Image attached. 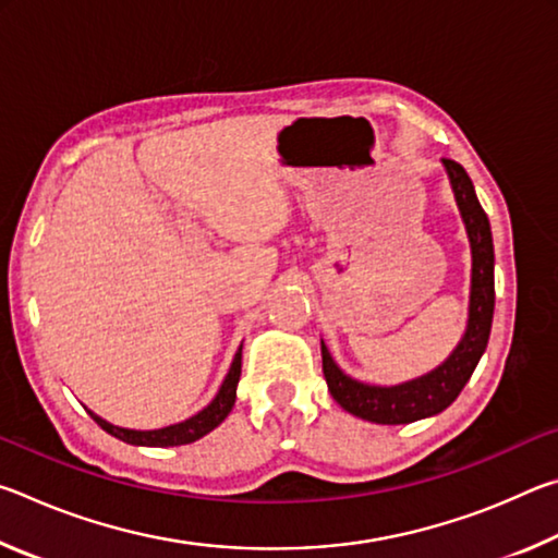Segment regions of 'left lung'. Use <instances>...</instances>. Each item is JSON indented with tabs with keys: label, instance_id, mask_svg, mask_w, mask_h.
Segmentation results:
<instances>
[{
	"label": "left lung",
	"instance_id": "1",
	"mask_svg": "<svg viewBox=\"0 0 558 558\" xmlns=\"http://www.w3.org/2000/svg\"><path fill=\"white\" fill-rule=\"evenodd\" d=\"M442 167L448 172L460 219L465 223L472 256L468 325L458 347L433 372L403 384L379 386L352 379V376L344 374L323 342V372L332 399L347 413L372 423H381V426H401V423H413L446 411L458 399V393L465 389L480 356L485 354L489 329H493L495 245L489 219L477 202L475 186H472L465 169L452 162V159H442Z\"/></svg>",
	"mask_w": 558,
	"mask_h": 558
}]
</instances>
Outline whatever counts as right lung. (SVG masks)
I'll return each instance as SVG.
<instances>
[{
	"label": "right lung",
	"mask_w": 558,
	"mask_h": 558,
	"mask_svg": "<svg viewBox=\"0 0 558 558\" xmlns=\"http://www.w3.org/2000/svg\"><path fill=\"white\" fill-rule=\"evenodd\" d=\"M241 349L235 352L233 362H231V369L226 374L223 384L219 386V391L211 399L209 405H204L199 413L189 415L186 421H179L172 423V426H165V428H155V430H135V428H122V426H112L110 421L100 418L98 413H90V418L98 423V426L110 433V436L120 438L122 442H130V446H145V448H172V446H186V442H194L204 438L206 433H211L219 423L226 418V415L231 413L233 403H235V386H239L241 379Z\"/></svg>",
	"instance_id": "obj_1"
}]
</instances>
